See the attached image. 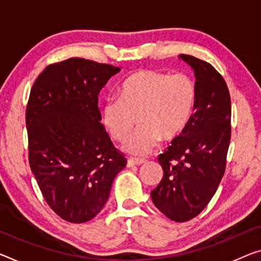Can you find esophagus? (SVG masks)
I'll return each instance as SVG.
<instances>
[{"instance_id":"esophagus-1","label":"esophagus","mask_w":261,"mask_h":261,"mask_svg":"<svg viewBox=\"0 0 261 261\" xmlns=\"http://www.w3.org/2000/svg\"><path fill=\"white\" fill-rule=\"evenodd\" d=\"M146 161H144V160H142V159H133V158H129L127 160V164L128 166H140V164H142V163H144Z\"/></svg>"}]
</instances>
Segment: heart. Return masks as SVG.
Segmentation results:
<instances>
[{"instance_id": "1", "label": "heart", "mask_w": 261, "mask_h": 261, "mask_svg": "<svg viewBox=\"0 0 261 261\" xmlns=\"http://www.w3.org/2000/svg\"><path fill=\"white\" fill-rule=\"evenodd\" d=\"M119 97L103 106V126L112 139L125 142L139 122L141 127L123 149L146 155L160 140L170 142L183 133L194 114L197 89L186 73L140 70L123 80Z\"/></svg>"}]
</instances>
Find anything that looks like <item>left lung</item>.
Returning a JSON list of instances; mask_svg holds the SVG:
<instances>
[{
	"mask_svg": "<svg viewBox=\"0 0 261 261\" xmlns=\"http://www.w3.org/2000/svg\"><path fill=\"white\" fill-rule=\"evenodd\" d=\"M195 72L197 99L189 125L159 156L163 177L150 192L155 206L174 222L198 216L217 191L231 139V98L211 64L181 55Z\"/></svg>",
	"mask_w": 261,
	"mask_h": 261,
	"instance_id": "1",
	"label": "left lung"
}]
</instances>
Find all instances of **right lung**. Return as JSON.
<instances>
[{
	"label": "right lung",
	"mask_w": 261,
	"mask_h": 261,
	"mask_svg": "<svg viewBox=\"0 0 261 261\" xmlns=\"http://www.w3.org/2000/svg\"><path fill=\"white\" fill-rule=\"evenodd\" d=\"M120 70L73 57L46 66L31 89L25 112L29 164L45 202L66 222L94 218L126 167L98 108L100 90Z\"/></svg>",
	"instance_id": "add662e5"
}]
</instances>
